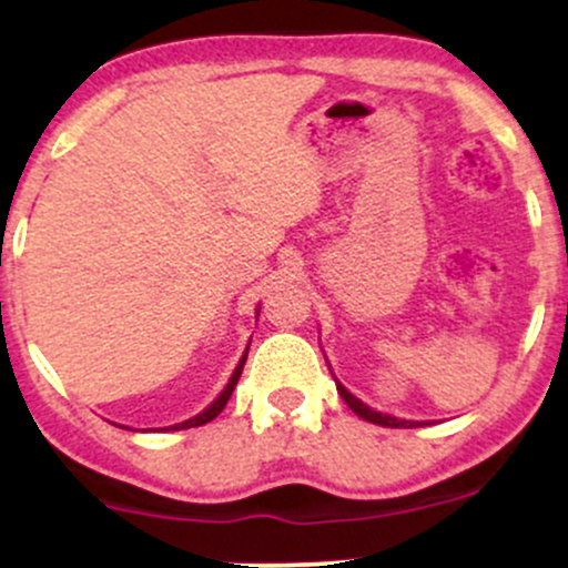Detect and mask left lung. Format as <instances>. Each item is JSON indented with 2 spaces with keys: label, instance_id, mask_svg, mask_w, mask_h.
<instances>
[{
  "label": "left lung",
  "instance_id": "obj_1",
  "mask_svg": "<svg viewBox=\"0 0 568 568\" xmlns=\"http://www.w3.org/2000/svg\"><path fill=\"white\" fill-rule=\"evenodd\" d=\"M336 389H338V395L344 397V403H347V406L355 410L357 416H363V419L366 422H374V425H382V427H422V422H408V419H395V416H387V414H379V410H371L366 403H361L357 400L355 395L352 393H347V389L342 387V384L336 382Z\"/></svg>",
  "mask_w": 568,
  "mask_h": 568
}]
</instances>
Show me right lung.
<instances>
[{
  "label": "right lung",
  "mask_w": 568,
  "mask_h": 568,
  "mask_svg": "<svg viewBox=\"0 0 568 568\" xmlns=\"http://www.w3.org/2000/svg\"><path fill=\"white\" fill-rule=\"evenodd\" d=\"M243 366H245V355H243V361H240V366H237V368H234L232 379H230V384H226V389H224V393H221V395L216 397V400H213V406H211V408H205V410H202V414H197V416H194V419H189V422H181V425H175L173 429L200 427V425H207V422H211V419H216V416L221 414V410H224V406H226V400H230V395H232L234 384H237V379H240V374H243Z\"/></svg>",
  "instance_id": "1"
}]
</instances>
